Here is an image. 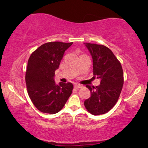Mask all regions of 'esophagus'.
Returning <instances> with one entry per match:
<instances>
[{
	"label": "esophagus",
	"instance_id": "esophagus-1",
	"mask_svg": "<svg viewBox=\"0 0 148 148\" xmlns=\"http://www.w3.org/2000/svg\"><path fill=\"white\" fill-rule=\"evenodd\" d=\"M74 87L76 89H79V88H82V86L80 84H75L74 85Z\"/></svg>",
	"mask_w": 148,
	"mask_h": 148
}]
</instances>
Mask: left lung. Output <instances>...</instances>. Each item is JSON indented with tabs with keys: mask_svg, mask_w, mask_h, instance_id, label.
Returning a JSON list of instances; mask_svg holds the SVG:
<instances>
[{
	"mask_svg": "<svg viewBox=\"0 0 148 148\" xmlns=\"http://www.w3.org/2000/svg\"><path fill=\"white\" fill-rule=\"evenodd\" d=\"M84 44L92 56L94 75L101 79L98 86H86L91 96L85 100L84 105L92 114H103L110 110L118 101L124 83L122 66L106 46Z\"/></svg>",
	"mask_w": 148,
	"mask_h": 148,
	"instance_id": "1",
	"label": "left lung"
}]
</instances>
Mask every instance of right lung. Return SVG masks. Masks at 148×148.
Returning a JSON list of instances; mask_svg holds the SVG:
<instances>
[{
  "instance_id": "right-lung-1",
  "label": "right lung",
  "mask_w": 148,
  "mask_h": 148,
  "mask_svg": "<svg viewBox=\"0 0 148 148\" xmlns=\"http://www.w3.org/2000/svg\"><path fill=\"white\" fill-rule=\"evenodd\" d=\"M73 42H48L32 52L28 60L25 73L27 93L38 110L56 114L65 104L72 94L71 83L56 85L54 77L65 50Z\"/></svg>"
}]
</instances>
